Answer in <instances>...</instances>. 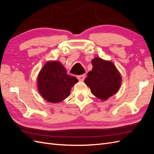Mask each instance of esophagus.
<instances>
[{"label": "esophagus", "mask_w": 154, "mask_h": 154, "mask_svg": "<svg viewBox=\"0 0 154 154\" xmlns=\"http://www.w3.org/2000/svg\"><path fill=\"white\" fill-rule=\"evenodd\" d=\"M85 74H82V75H79L77 76V78L79 80V81H83L85 79Z\"/></svg>", "instance_id": "34e87169"}]
</instances>
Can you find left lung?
I'll return each mask as SVG.
<instances>
[{
  "label": "left lung",
  "instance_id": "left-lung-1",
  "mask_svg": "<svg viewBox=\"0 0 154 154\" xmlns=\"http://www.w3.org/2000/svg\"><path fill=\"white\" fill-rule=\"evenodd\" d=\"M92 69L87 74L85 83L97 98L106 100L119 90L122 78L114 65L96 57L92 60Z\"/></svg>",
  "mask_w": 154,
  "mask_h": 154
}]
</instances>
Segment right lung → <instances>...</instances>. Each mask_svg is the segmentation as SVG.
I'll list each match as a JSON object with an SVG mask.
<instances>
[{
  "mask_svg": "<svg viewBox=\"0 0 154 154\" xmlns=\"http://www.w3.org/2000/svg\"><path fill=\"white\" fill-rule=\"evenodd\" d=\"M78 81L76 78L68 75L61 63L49 62L38 74V88L45 100L58 103L69 96L71 87Z\"/></svg>",
  "mask_w": 154,
  "mask_h": 154,
  "instance_id": "obj_1",
  "label": "right lung"
}]
</instances>
